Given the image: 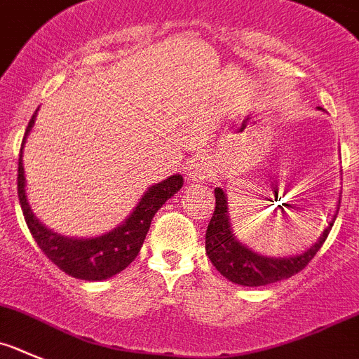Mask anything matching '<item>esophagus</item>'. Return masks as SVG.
<instances>
[{"label": "esophagus", "mask_w": 359, "mask_h": 359, "mask_svg": "<svg viewBox=\"0 0 359 359\" xmlns=\"http://www.w3.org/2000/svg\"><path fill=\"white\" fill-rule=\"evenodd\" d=\"M186 177L191 182H205L211 177V164L203 156H195L187 161Z\"/></svg>", "instance_id": "esophagus-1"}]
</instances>
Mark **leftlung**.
Returning a JSON list of instances; mask_svg holds the SVG:
<instances>
[{"instance_id":"8db88e82","label":"left lung","mask_w":359,"mask_h":359,"mask_svg":"<svg viewBox=\"0 0 359 359\" xmlns=\"http://www.w3.org/2000/svg\"><path fill=\"white\" fill-rule=\"evenodd\" d=\"M215 196L216 208L205 231V252L216 270L225 279L241 284V286H264V284L288 279L299 273L300 270H304L309 261L316 256V252L320 250L334 224L331 222L329 227L322 232L318 241L304 254L293 257H264L248 250L234 238L231 224H229L227 198L222 187H216ZM332 219H337V216Z\"/></svg>"}]
</instances>
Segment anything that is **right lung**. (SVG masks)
<instances>
[{
	"label": "right lung",
	"instance_id": "1",
	"mask_svg": "<svg viewBox=\"0 0 359 359\" xmlns=\"http://www.w3.org/2000/svg\"><path fill=\"white\" fill-rule=\"evenodd\" d=\"M35 114L37 111L32 116L25 137H22L18 166V196L25 222H27L41 252L67 276L82 280L109 279L125 270L137 257L148 229H150L151 218L163 208V203L168 198H172L182 187L184 179L180 175H173L168 177L161 184L151 186L143 195L141 202L137 203L134 212L125 219V224L107 234L89 238V240H73V238L55 234L35 218L27 202V193H25L22 147H25L28 132L34 127Z\"/></svg>",
	"mask_w": 359,
	"mask_h": 359
}]
</instances>
